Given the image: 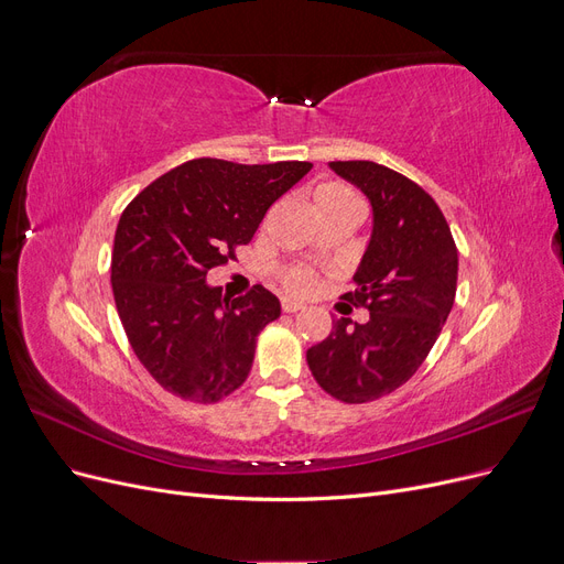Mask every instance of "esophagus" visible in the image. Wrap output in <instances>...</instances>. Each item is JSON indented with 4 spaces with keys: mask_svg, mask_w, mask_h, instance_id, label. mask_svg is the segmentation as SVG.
Returning a JSON list of instances; mask_svg holds the SVG:
<instances>
[{
    "mask_svg": "<svg viewBox=\"0 0 564 564\" xmlns=\"http://www.w3.org/2000/svg\"><path fill=\"white\" fill-rule=\"evenodd\" d=\"M301 308H303V303H299V301H292V299H284L282 301V311L284 313H296Z\"/></svg>",
    "mask_w": 564,
    "mask_h": 564,
    "instance_id": "obj_1",
    "label": "esophagus"
}]
</instances>
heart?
<instances>
[{
	"instance_id": "obj_1",
	"label": "heart",
	"mask_w": 564,
	"mask_h": 564,
	"mask_svg": "<svg viewBox=\"0 0 564 564\" xmlns=\"http://www.w3.org/2000/svg\"><path fill=\"white\" fill-rule=\"evenodd\" d=\"M315 204H360L355 197L350 187L340 185V183H324L315 191ZM286 286L296 294H311L317 286V280L313 278V272L296 268L292 272H286Z\"/></svg>"
}]
</instances>
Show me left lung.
I'll use <instances>...</instances> for the list:
<instances>
[{
  "label": "left lung",
  "instance_id": "left-lung-1",
  "mask_svg": "<svg viewBox=\"0 0 564 564\" xmlns=\"http://www.w3.org/2000/svg\"><path fill=\"white\" fill-rule=\"evenodd\" d=\"M371 204V235L357 265L355 292L369 319L340 317L308 350L315 381L340 402L388 395L431 352L456 296L458 253L435 199L414 181L377 162H329Z\"/></svg>",
  "mask_w": 564,
  "mask_h": 564
}]
</instances>
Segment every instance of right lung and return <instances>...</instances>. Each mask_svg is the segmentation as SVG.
I'll list each match as a JSON object with an SVG mask.
<instances>
[{"mask_svg":"<svg viewBox=\"0 0 564 564\" xmlns=\"http://www.w3.org/2000/svg\"><path fill=\"white\" fill-rule=\"evenodd\" d=\"M311 169L191 160L124 209L112 247L115 305L135 357L169 392L216 402L249 377L256 336L280 317V299L261 284L220 299L207 272L251 242L270 204Z\"/></svg>","mask_w":564,"mask_h":564,"instance_id":"1","label":"right lung"}]
</instances>
